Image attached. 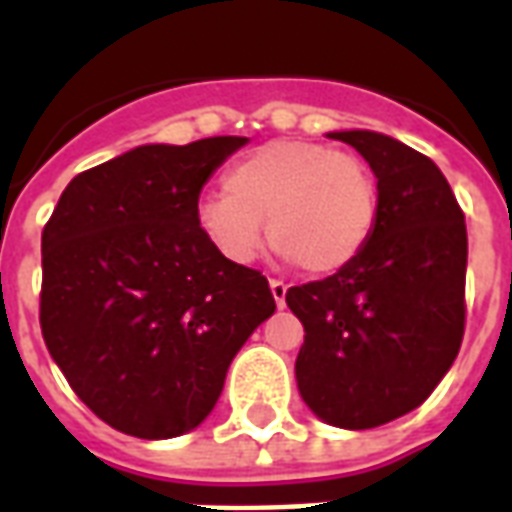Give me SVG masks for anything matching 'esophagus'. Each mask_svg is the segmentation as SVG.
<instances>
[{
  "label": "esophagus",
  "instance_id": "obj_1",
  "mask_svg": "<svg viewBox=\"0 0 512 512\" xmlns=\"http://www.w3.org/2000/svg\"><path fill=\"white\" fill-rule=\"evenodd\" d=\"M268 285H271V296H274V301H277V307L282 310V307H285V293H288V285H285L282 279H271Z\"/></svg>",
  "mask_w": 512,
  "mask_h": 512
}]
</instances>
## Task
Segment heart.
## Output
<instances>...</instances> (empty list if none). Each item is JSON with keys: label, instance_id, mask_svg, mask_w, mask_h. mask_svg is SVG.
I'll return each instance as SVG.
<instances>
[{"label": "heart", "instance_id": "heart-1", "mask_svg": "<svg viewBox=\"0 0 512 512\" xmlns=\"http://www.w3.org/2000/svg\"><path fill=\"white\" fill-rule=\"evenodd\" d=\"M224 186L197 197L194 224L235 266L260 255L268 219L279 255L312 274H332L365 252L378 219L373 169L321 142H268L235 161Z\"/></svg>", "mask_w": 512, "mask_h": 512}]
</instances>
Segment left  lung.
Wrapping results in <instances>:
<instances>
[{
	"instance_id": "left-lung-1",
	"label": "left lung",
	"mask_w": 512,
	"mask_h": 512,
	"mask_svg": "<svg viewBox=\"0 0 512 512\" xmlns=\"http://www.w3.org/2000/svg\"><path fill=\"white\" fill-rule=\"evenodd\" d=\"M378 180V219L354 263L285 293L304 326L301 400L326 425L378 428L422 406L458 356L466 222L428 156L378 131H332Z\"/></svg>"
}]
</instances>
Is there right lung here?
Segmentation results:
<instances>
[{
  "label": "right lung",
  "mask_w": 512,
  "mask_h": 512,
  "mask_svg": "<svg viewBox=\"0 0 512 512\" xmlns=\"http://www.w3.org/2000/svg\"><path fill=\"white\" fill-rule=\"evenodd\" d=\"M246 136L139 145L87 169L43 227L40 329L84 406L136 439L200 425L277 304L197 230L202 186Z\"/></svg>",
  "instance_id": "add662e5"
}]
</instances>
